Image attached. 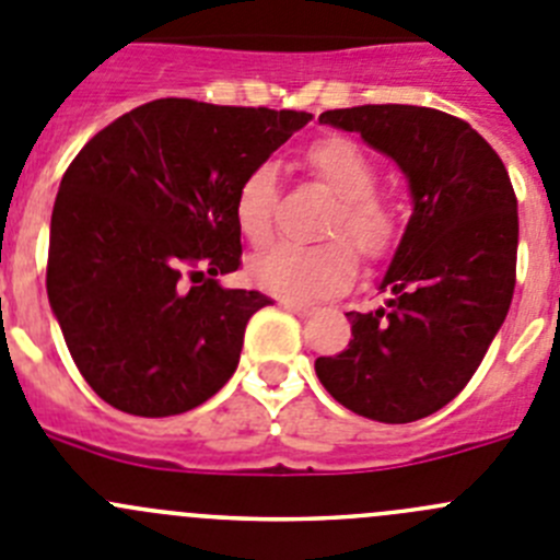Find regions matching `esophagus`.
Returning a JSON list of instances; mask_svg holds the SVG:
<instances>
[{"mask_svg": "<svg viewBox=\"0 0 560 560\" xmlns=\"http://www.w3.org/2000/svg\"><path fill=\"white\" fill-rule=\"evenodd\" d=\"M280 305L289 307L291 314H296L300 319H307V316H314L316 307L314 305H305V302H294V300H280Z\"/></svg>", "mask_w": 560, "mask_h": 560, "instance_id": "esophagus-1", "label": "esophagus"}]
</instances>
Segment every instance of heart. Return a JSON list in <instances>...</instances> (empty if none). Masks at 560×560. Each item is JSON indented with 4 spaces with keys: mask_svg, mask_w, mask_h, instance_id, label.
<instances>
[{
    "mask_svg": "<svg viewBox=\"0 0 560 560\" xmlns=\"http://www.w3.org/2000/svg\"><path fill=\"white\" fill-rule=\"evenodd\" d=\"M307 166L336 194V208L327 219V235H341L358 253L377 258L394 244L397 219L386 202L374 197L377 168L366 152L347 138H330L307 152ZM277 208V172L260 163L241 179L235 191V224L253 244L271 235ZM249 280L260 291L283 300L314 302L336 296L355 280V255L343 241L316 246L277 244L249 260Z\"/></svg>",
    "mask_w": 560,
    "mask_h": 560,
    "instance_id": "obj_1",
    "label": "heart"
}]
</instances>
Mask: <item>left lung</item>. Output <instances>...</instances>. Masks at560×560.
<instances>
[{
  "mask_svg": "<svg viewBox=\"0 0 560 560\" xmlns=\"http://www.w3.org/2000/svg\"><path fill=\"white\" fill-rule=\"evenodd\" d=\"M408 179L410 213L381 280L388 300L358 314L350 347L316 377L358 417L405 424L458 397L511 307L520 217L511 177L478 130L417 105L327 110Z\"/></svg>",
  "mask_w": 560,
  "mask_h": 560,
  "instance_id": "left-lung-1",
  "label": "left lung"
}]
</instances>
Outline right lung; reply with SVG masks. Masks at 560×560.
Returning a JSON list of instances; mask_svg holds the SVG:
<instances>
[{
  "label": "right lung",
  "instance_id": "obj_1",
  "mask_svg": "<svg viewBox=\"0 0 560 560\" xmlns=\"http://www.w3.org/2000/svg\"><path fill=\"white\" fill-rule=\"evenodd\" d=\"M314 119L305 110L155 100L96 132L60 179L46 294L91 388L132 417H174L233 377L260 291L241 264L235 191Z\"/></svg>",
  "mask_w": 560,
  "mask_h": 560
}]
</instances>
